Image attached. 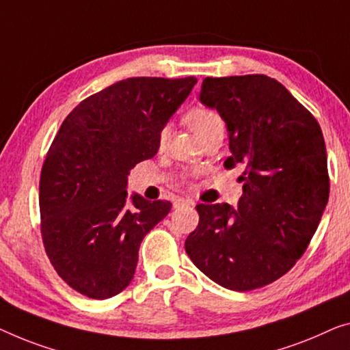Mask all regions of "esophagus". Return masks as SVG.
I'll return each instance as SVG.
<instances>
[{
	"instance_id": "1",
	"label": "esophagus",
	"mask_w": 350,
	"mask_h": 350,
	"mask_svg": "<svg viewBox=\"0 0 350 350\" xmlns=\"http://www.w3.org/2000/svg\"><path fill=\"white\" fill-rule=\"evenodd\" d=\"M184 206H193L191 200H187V198H176L174 200V207H184Z\"/></svg>"
}]
</instances>
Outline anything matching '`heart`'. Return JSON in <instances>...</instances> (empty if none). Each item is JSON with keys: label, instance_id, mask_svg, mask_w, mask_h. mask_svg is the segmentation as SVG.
I'll return each instance as SVG.
<instances>
[{"label": "heart", "instance_id": "b5f03b06", "mask_svg": "<svg viewBox=\"0 0 350 350\" xmlns=\"http://www.w3.org/2000/svg\"><path fill=\"white\" fill-rule=\"evenodd\" d=\"M187 124H189V127L193 130V133L196 135L198 138L204 137L207 132H211L212 129L215 127H223V121L220 118V114L217 111H213L211 108H206V107H198L195 109H191V111L187 114L185 118ZM168 135H170V130L168 129H163L160 132V144H165L166 139H168Z\"/></svg>", "mask_w": 350, "mask_h": 350}]
</instances>
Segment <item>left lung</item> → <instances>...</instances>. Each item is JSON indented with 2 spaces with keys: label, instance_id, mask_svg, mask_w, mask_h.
<instances>
[{
  "label": "left lung",
  "instance_id": "left-lung-1",
  "mask_svg": "<svg viewBox=\"0 0 350 350\" xmlns=\"http://www.w3.org/2000/svg\"><path fill=\"white\" fill-rule=\"evenodd\" d=\"M200 102L226 124L231 157L245 166L237 208L198 204L185 241L193 264L231 291H252L289 272L328 202L327 150L314 116L265 75L204 78Z\"/></svg>",
  "mask_w": 350,
  "mask_h": 350
}]
</instances>
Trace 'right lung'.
Listing matches in <instances>:
<instances>
[{"instance_id":"add662e5","label":"right lung","mask_w":350,"mask_h":350,"mask_svg":"<svg viewBox=\"0 0 350 350\" xmlns=\"http://www.w3.org/2000/svg\"><path fill=\"white\" fill-rule=\"evenodd\" d=\"M196 81L127 78L62 122L42 166L40 231L50 262L80 294L109 299L133 280L139 245L171 202L129 198L130 170L157 154L160 132Z\"/></svg>"}]
</instances>
